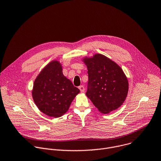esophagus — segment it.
Segmentation results:
<instances>
[{"instance_id": "34e87169", "label": "esophagus", "mask_w": 161, "mask_h": 161, "mask_svg": "<svg viewBox=\"0 0 161 161\" xmlns=\"http://www.w3.org/2000/svg\"><path fill=\"white\" fill-rule=\"evenodd\" d=\"M79 89L81 91V92H84V91H85V88H84V86L83 85L80 86H79Z\"/></svg>"}]
</instances>
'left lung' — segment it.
Listing matches in <instances>:
<instances>
[{
    "mask_svg": "<svg viewBox=\"0 0 161 161\" xmlns=\"http://www.w3.org/2000/svg\"><path fill=\"white\" fill-rule=\"evenodd\" d=\"M88 69L86 95L98 110L108 114L119 108L128 92V81L122 69L106 56L97 53L83 59Z\"/></svg>",
    "mask_w": 161,
    "mask_h": 161,
    "instance_id": "obj_1",
    "label": "left lung"
}]
</instances>
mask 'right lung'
Wrapping results in <instances>:
<instances>
[{
  "mask_svg": "<svg viewBox=\"0 0 161 161\" xmlns=\"http://www.w3.org/2000/svg\"><path fill=\"white\" fill-rule=\"evenodd\" d=\"M80 92L64 76L60 63L53 61L42 70L35 79L32 96L41 112L50 117L59 118L68 111Z\"/></svg>",
  "mask_w": 161,
  "mask_h": 161,
  "instance_id": "obj_1",
  "label": "right lung"
}]
</instances>
